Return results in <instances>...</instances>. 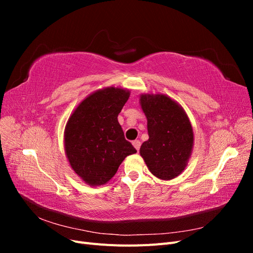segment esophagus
<instances>
[{
	"label": "esophagus",
	"instance_id": "1",
	"mask_svg": "<svg viewBox=\"0 0 253 253\" xmlns=\"http://www.w3.org/2000/svg\"><path fill=\"white\" fill-rule=\"evenodd\" d=\"M132 144L134 145V148L137 150V152H138L139 151V149H140V141L139 140H134L133 142H132Z\"/></svg>",
	"mask_w": 253,
	"mask_h": 253
}]
</instances>
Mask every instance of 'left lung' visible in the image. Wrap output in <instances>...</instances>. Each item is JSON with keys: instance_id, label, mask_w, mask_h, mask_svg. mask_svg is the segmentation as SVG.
<instances>
[{"instance_id": "left-lung-1", "label": "left lung", "mask_w": 253, "mask_h": 253, "mask_svg": "<svg viewBox=\"0 0 253 253\" xmlns=\"http://www.w3.org/2000/svg\"><path fill=\"white\" fill-rule=\"evenodd\" d=\"M149 139L139 150L149 171L163 180L177 177L192 154L193 128L182 106L164 94H141Z\"/></svg>"}]
</instances>
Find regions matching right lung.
Wrapping results in <instances>:
<instances>
[{"instance_id": "add662e5", "label": "right lung", "mask_w": 253, "mask_h": 253, "mask_svg": "<svg viewBox=\"0 0 253 253\" xmlns=\"http://www.w3.org/2000/svg\"><path fill=\"white\" fill-rule=\"evenodd\" d=\"M129 90L108 86L89 94L74 110L64 129V150L71 168L89 186H102L137 151L125 138L118 114Z\"/></svg>"}]
</instances>
